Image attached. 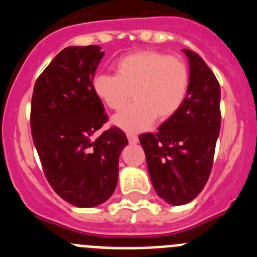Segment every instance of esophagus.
<instances>
[{"label": "esophagus", "mask_w": 257, "mask_h": 257, "mask_svg": "<svg viewBox=\"0 0 257 257\" xmlns=\"http://www.w3.org/2000/svg\"><path fill=\"white\" fill-rule=\"evenodd\" d=\"M127 139H128L130 144H136V143L139 142V139H138V136L134 135V134H127Z\"/></svg>", "instance_id": "34e87169"}]
</instances>
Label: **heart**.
I'll return each instance as SVG.
<instances>
[{
    "label": "heart",
    "mask_w": 257,
    "mask_h": 257,
    "mask_svg": "<svg viewBox=\"0 0 257 257\" xmlns=\"http://www.w3.org/2000/svg\"><path fill=\"white\" fill-rule=\"evenodd\" d=\"M114 68L115 74H95L91 90L110 110H121L133 97L134 104L113 118V123L127 133L148 128L154 118L169 119L188 95L189 68L178 56L142 50L119 58Z\"/></svg>",
    "instance_id": "b5f03b06"
}]
</instances>
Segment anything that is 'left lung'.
I'll list each match as a JSON object with an SVG mask.
<instances>
[{"label":"left lung","mask_w":257,"mask_h":257,"mask_svg":"<svg viewBox=\"0 0 257 257\" xmlns=\"http://www.w3.org/2000/svg\"><path fill=\"white\" fill-rule=\"evenodd\" d=\"M183 51L190 68L183 105L156 134L139 136L154 190L174 206L193 201L205 188L221 124L216 77L198 54Z\"/></svg>","instance_id":"1"}]
</instances>
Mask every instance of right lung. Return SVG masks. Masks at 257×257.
I'll use <instances>...</instances> for the list:
<instances>
[{"mask_svg": "<svg viewBox=\"0 0 257 257\" xmlns=\"http://www.w3.org/2000/svg\"><path fill=\"white\" fill-rule=\"evenodd\" d=\"M103 55L96 45L65 47L38 77L32 95V138L45 176L77 207H94L112 196L118 158L128 143L114 126L92 138L108 121L91 90Z\"/></svg>", "mask_w": 257, "mask_h": 257, "instance_id": "1", "label": "right lung"}]
</instances>
